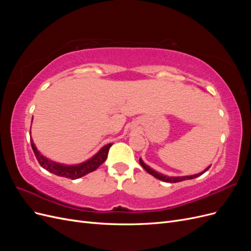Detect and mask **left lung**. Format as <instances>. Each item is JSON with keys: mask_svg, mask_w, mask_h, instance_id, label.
Listing matches in <instances>:
<instances>
[{"mask_svg": "<svg viewBox=\"0 0 251 251\" xmlns=\"http://www.w3.org/2000/svg\"><path fill=\"white\" fill-rule=\"evenodd\" d=\"M139 163L141 164V166L142 168L146 170L149 174H151V176H154L155 178H157V179H159V180H161V181H164V182H170V183H176V182H181V181H184V180H189V179H194V178H197V177H199V176H201L202 174H204L205 172H206L209 168H210V165L208 166V168L205 170L204 172H201V173H199V174H196V175H192V176H183V177H169V176H165V175H162V174H160V173H158V172H156V171H154V170H151L149 165H147L146 163H144L143 161H142V159L140 158L139 159Z\"/></svg>", "mask_w": 251, "mask_h": 251, "instance_id": "8db88e82", "label": "left lung"}]
</instances>
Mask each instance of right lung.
I'll return each instance as SVG.
<instances>
[{"label":"right lung","mask_w":251,"mask_h":251,"mask_svg":"<svg viewBox=\"0 0 251 251\" xmlns=\"http://www.w3.org/2000/svg\"><path fill=\"white\" fill-rule=\"evenodd\" d=\"M30 142H31L33 153L42 168L46 169L50 173L56 175V176L69 178L72 180L78 179L91 172H94L98 166L101 165L105 161V159L108 157L109 150L112 147V143L107 144V146H104L96 155H94L92 158L89 159V160L82 163H79L76 165H65V164H60L54 161H51L46 157H44L35 148L32 138L30 139Z\"/></svg>","instance_id":"add662e5"}]
</instances>
